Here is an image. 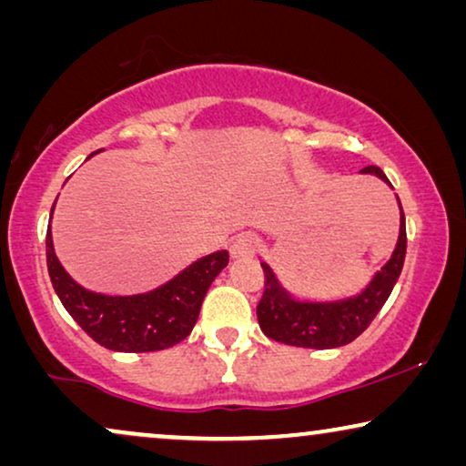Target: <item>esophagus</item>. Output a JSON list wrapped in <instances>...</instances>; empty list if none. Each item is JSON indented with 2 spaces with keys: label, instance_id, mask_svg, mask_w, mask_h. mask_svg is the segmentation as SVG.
I'll list each match as a JSON object with an SVG mask.
<instances>
[{
  "label": "esophagus",
  "instance_id": "esophagus-1",
  "mask_svg": "<svg viewBox=\"0 0 466 466\" xmlns=\"http://www.w3.org/2000/svg\"><path fill=\"white\" fill-rule=\"evenodd\" d=\"M257 238H254L252 233H239L238 238L231 241V246H228V252H231V257L235 260H244V258H252L254 254H257Z\"/></svg>",
  "mask_w": 466,
  "mask_h": 466
}]
</instances>
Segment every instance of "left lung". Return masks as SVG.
<instances>
[{
    "instance_id": "obj_1",
    "label": "left lung",
    "mask_w": 466,
    "mask_h": 466,
    "mask_svg": "<svg viewBox=\"0 0 466 466\" xmlns=\"http://www.w3.org/2000/svg\"><path fill=\"white\" fill-rule=\"evenodd\" d=\"M362 174H375L388 182L384 171L375 165L362 169ZM390 184V182H388ZM400 206V203H399ZM407 250V231L405 214L400 208V233L392 258L375 273L371 284L360 295L333 303H305L295 301L282 286H279L276 273L269 265L260 263L265 271V290L257 305V316L260 330L273 341L286 343L297 348L329 350L339 348L354 341L373 318L380 314L384 303L397 284L405 263Z\"/></svg>"
}]
</instances>
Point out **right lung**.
<instances>
[{"label": "right lung", "instance_id": "right-lung-1", "mask_svg": "<svg viewBox=\"0 0 466 466\" xmlns=\"http://www.w3.org/2000/svg\"><path fill=\"white\" fill-rule=\"evenodd\" d=\"M227 263L228 252L220 250L199 258L171 282L146 295L107 297L85 290L69 278L55 254L50 227L46 231L48 276L63 308L93 341L114 352H157L187 339L209 284Z\"/></svg>", "mask_w": 466, "mask_h": 466}]
</instances>
